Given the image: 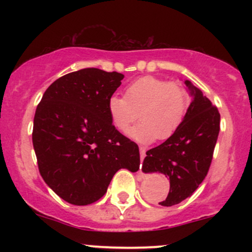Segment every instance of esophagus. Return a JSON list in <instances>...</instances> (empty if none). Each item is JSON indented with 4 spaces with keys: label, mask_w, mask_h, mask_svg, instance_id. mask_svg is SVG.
<instances>
[{
    "label": "esophagus",
    "mask_w": 252,
    "mask_h": 252,
    "mask_svg": "<svg viewBox=\"0 0 252 252\" xmlns=\"http://www.w3.org/2000/svg\"><path fill=\"white\" fill-rule=\"evenodd\" d=\"M140 155H141V162L143 161V158H146V149L143 147H140Z\"/></svg>",
    "instance_id": "esophagus-1"
}]
</instances>
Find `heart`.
Listing matches in <instances>:
<instances>
[{"instance_id":"b5f03b06","label":"heart","mask_w":252,"mask_h":252,"mask_svg":"<svg viewBox=\"0 0 252 252\" xmlns=\"http://www.w3.org/2000/svg\"><path fill=\"white\" fill-rule=\"evenodd\" d=\"M189 96L180 83L147 76L126 89V97L111 96L108 100L110 118L116 128L126 132L138 118L142 122L130 130L137 142L167 140L178 130L186 115Z\"/></svg>"}]
</instances>
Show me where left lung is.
I'll use <instances>...</instances> for the list:
<instances>
[{"mask_svg": "<svg viewBox=\"0 0 252 252\" xmlns=\"http://www.w3.org/2000/svg\"><path fill=\"white\" fill-rule=\"evenodd\" d=\"M185 85L192 96L184 121L162 144L147 152L144 173H161L169 179V193L158 204L173 206L194 193L207 175L220 129L218 109L189 80Z\"/></svg>", "mask_w": 252, "mask_h": 252, "instance_id": "1", "label": "left lung"}]
</instances>
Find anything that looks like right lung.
Wrapping results in <instances>:
<instances>
[{"instance_id": "add662e5", "label": "right lung", "mask_w": 252, "mask_h": 252, "mask_svg": "<svg viewBox=\"0 0 252 252\" xmlns=\"http://www.w3.org/2000/svg\"><path fill=\"white\" fill-rule=\"evenodd\" d=\"M123 78L99 68L71 72L52 83L37 105L32 138L39 172L70 204L99 200L118 169L140 168L138 146L115 128L108 110Z\"/></svg>"}]
</instances>
